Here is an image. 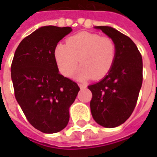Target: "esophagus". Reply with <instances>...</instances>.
I'll return each instance as SVG.
<instances>
[{"mask_svg": "<svg viewBox=\"0 0 157 157\" xmlns=\"http://www.w3.org/2000/svg\"><path fill=\"white\" fill-rule=\"evenodd\" d=\"M78 86L81 88V89H85V88H86V85H84V84H78Z\"/></svg>", "mask_w": 157, "mask_h": 157, "instance_id": "esophagus-1", "label": "esophagus"}]
</instances>
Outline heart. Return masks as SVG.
I'll use <instances>...</instances> for the list:
<instances>
[{"mask_svg":"<svg viewBox=\"0 0 157 157\" xmlns=\"http://www.w3.org/2000/svg\"><path fill=\"white\" fill-rule=\"evenodd\" d=\"M116 57V46L108 36L90 32H80L70 36L66 44H58L54 58L59 71L71 77L78 66L81 67L78 78L100 79L109 73Z\"/></svg>","mask_w":157,"mask_h":157,"instance_id":"obj_1","label":"heart"}]
</instances>
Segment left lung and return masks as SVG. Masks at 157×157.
Returning <instances> with one entry per match:
<instances>
[{
    "mask_svg": "<svg viewBox=\"0 0 157 157\" xmlns=\"http://www.w3.org/2000/svg\"><path fill=\"white\" fill-rule=\"evenodd\" d=\"M113 40L116 57L109 73L88 89L94 121L105 128L123 124L136 107L142 84V57L129 37L108 26H96Z\"/></svg>",
    "mask_w": 157,
    "mask_h": 157,
    "instance_id": "obj_1",
    "label": "left lung"
}]
</instances>
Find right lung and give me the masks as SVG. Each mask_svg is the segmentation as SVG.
Here are the masks:
<instances>
[{"mask_svg": "<svg viewBox=\"0 0 157 157\" xmlns=\"http://www.w3.org/2000/svg\"><path fill=\"white\" fill-rule=\"evenodd\" d=\"M71 27L44 26L29 35L18 45L11 63L15 99L35 128L57 133L69 122V108L80 88L61 75L54 58L57 43Z\"/></svg>", "mask_w": 157, "mask_h": 157, "instance_id": "1", "label": "right lung"}]
</instances>
